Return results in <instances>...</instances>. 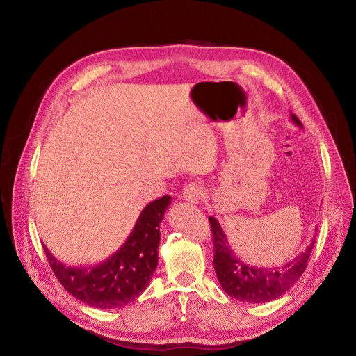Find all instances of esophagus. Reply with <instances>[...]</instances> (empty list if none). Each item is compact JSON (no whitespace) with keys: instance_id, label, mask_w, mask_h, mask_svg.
I'll list each match as a JSON object with an SVG mask.
<instances>
[{"instance_id":"obj_1","label":"esophagus","mask_w":356,"mask_h":356,"mask_svg":"<svg viewBox=\"0 0 356 356\" xmlns=\"http://www.w3.org/2000/svg\"><path fill=\"white\" fill-rule=\"evenodd\" d=\"M202 195H203V187L199 183H188L183 188V199L193 204L199 203Z\"/></svg>"}]
</instances>
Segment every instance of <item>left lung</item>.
Instances as JSON below:
<instances>
[{"mask_svg":"<svg viewBox=\"0 0 356 356\" xmlns=\"http://www.w3.org/2000/svg\"><path fill=\"white\" fill-rule=\"evenodd\" d=\"M291 120L295 126L303 129L299 118L291 113ZM213 243H215V272L222 289L236 300L248 303H266L286 293L299 280L307 266L315 238L303 252L296 254L282 266L260 268L253 266L234 253L227 236L216 218H209Z\"/></svg>","mask_w":356,"mask_h":356,"instance_id":"8db88e82","label":"left lung"}]
</instances>
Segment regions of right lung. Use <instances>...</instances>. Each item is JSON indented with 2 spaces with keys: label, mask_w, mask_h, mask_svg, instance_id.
<instances>
[{
  "label": "right lung",
  "mask_w": 356,
  "mask_h": 356,
  "mask_svg": "<svg viewBox=\"0 0 356 356\" xmlns=\"http://www.w3.org/2000/svg\"><path fill=\"white\" fill-rule=\"evenodd\" d=\"M170 203V196H163L145 206L124 243L97 265L68 266L44 245L49 264L64 289L99 309L123 307L143 293L159 264L160 223Z\"/></svg>",
  "instance_id": "right-lung-1"
}]
</instances>
